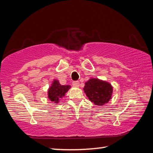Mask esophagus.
I'll return each mask as SVG.
<instances>
[{"mask_svg":"<svg viewBox=\"0 0 153 153\" xmlns=\"http://www.w3.org/2000/svg\"><path fill=\"white\" fill-rule=\"evenodd\" d=\"M72 85L74 87H79V82L78 81H75V82H73V83H72Z\"/></svg>","mask_w":153,"mask_h":153,"instance_id":"1","label":"esophagus"}]
</instances>
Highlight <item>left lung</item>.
<instances>
[{"mask_svg": "<svg viewBox=\"0 0 153 153\" xmlns=\"http://www.w3.org/2000/svg\"><path fill=\"white\" fill-rule=\"evenodd\" d=\"M84 90L90 101L102 106L111 99L113 87L107 82L97 78H91L85 83Z\"/></svg>", "mask_w": 153, "mask_h": 153, "instance_id": "obj_1", "label": "left lung"}]
</instances>
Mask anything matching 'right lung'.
Listing matches in <instances>:
<instances>
[{"mask_svg":"<svg viewBox=\"0 0 153 153\" xmlns=\"http://www.w3.org/2000/svg\"><path fill=\"white\" fill-rule=\"evenodd\" d=\"M70 88L69 85H61L58 80L55 79L48 89V97L52 102L58 103L59 99L65 95V93L70 89Z\"/></svg>","mask_w":153,"mask_h":153,"instance_id":"1","label":"right lung"}]
</instances>
